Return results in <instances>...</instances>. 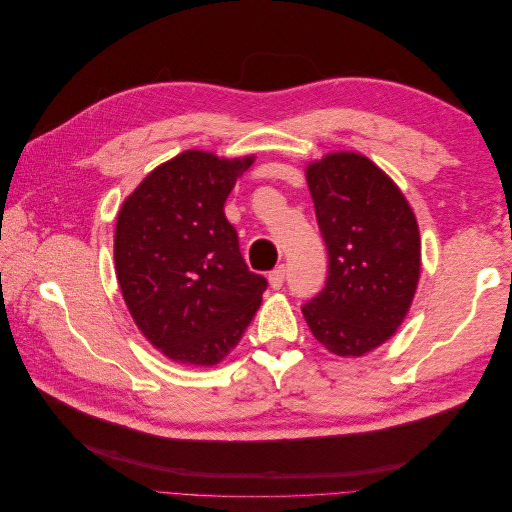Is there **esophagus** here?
Returning <instances> with one entry per match:
<instances>
[{
  "label": "esophagus",
  "mask_w": 512,
  "mask_h": 512,
  "mask_svg": "<svg viewBox=\"0 0 512 512\" xmlns=\"http://www.w3.org/2000/svg\"><path fill=\"white\" fill-rule=\"evenodd\" d=\"M284 277H286L284 265L275 267V269L269 273V284H271V288H273V290H280V288L284 286Z\"/></svg>",
  "instance_id": "obj_1"
}]
</instances>
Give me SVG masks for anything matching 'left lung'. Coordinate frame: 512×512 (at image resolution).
Wrapping results in <instances>:
<instances>
[{"instance_id":"obj_1","label":"left lung","mask_w":512,"mask_h":512,"mask_svg":"<svg viewBox=\"0 0 512 512\" xmlns=\"http://www.w3.org/2000/svg\"><path fill=\"white\" fill-rule=\"evenodd\" d=\"M329 275L303 305L309 331L337 356H363L408 316L421 277V235L397 183L363 153L333 151L305 166Z\"/></svg>"}]
</instances>
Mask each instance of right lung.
Returning <instances> with one entry per match:
<instances>
[{
  "label": "right lung",
  "instance_id": "obj_1",
  "mask_svg": "<svg viewBox=\"0 0 512 512\" xmlns=\"http://www.w3.org/2000/svg\"><path fill=\"white\" fill-rule=\"evenodd\" d=\"M256 156L188 149L123 200L115 273L147 342L181 365L213 367L235 348L267 280L247 269L224 203Z\"/></svg>",
  "mask_w": 512,
  "mask_h": 512
}]
</instances>
